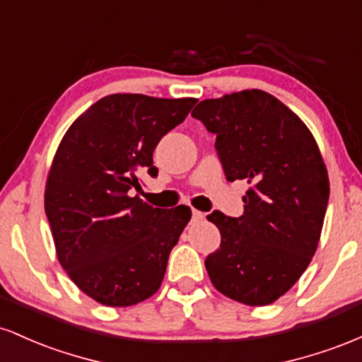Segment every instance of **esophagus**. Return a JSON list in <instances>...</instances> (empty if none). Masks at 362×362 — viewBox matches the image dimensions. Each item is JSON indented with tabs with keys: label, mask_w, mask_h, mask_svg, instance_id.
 <instances>
[{
	"label": "esophagus",
	"mask_w": 362,
	"mask_h": 362,
	"mask_svg": "<svg viewBox=\"0 0 362 362\" xmlns=\"http://www.w3.org/2000/svg\"><path fill=\"white\" fill-rule=\"evenodd\" d=\"M204 219V213H201V211L197 209H192V221L197 223V221H202Z\"/></svg>",
	"instance_id": "obj_1"
}]
</instances>
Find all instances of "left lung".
Here are the masks:
<instances>
[{
  "label": "left lung",
  "mask_w": 362,
  "mask_h": 362,
  "mask_svg": "<svg viewBox=\"0 0 362 362\" xmlns=\"http://www.w3.org/2000/svg\"><path fill=\"white\" fill-rule=\"evenodd\" d=\"M192 117L216 134L228 180L250 185L243 216H207L221 233L204 262L209 279L231 300L271 305L306 271L322 235L330 184L317 141L293 110L262 90L207 98Z\"/></svg>",
  "instance_id": "obj_1"
}]
</instances>
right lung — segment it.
I'll use <instances>...</instances> for the list:
<instances>
[{"mask_svg": "<svg viewBox=\"0 0 362 362\" xmlns=\"http://www.w3.org/2000/svg\"><path fill=\"white\" fill-rule=\"evenodd\" d=\"M195 102L114 93L83 112L61 139L45 182V214L57 260L91 300L132 306L160 289L192 213L153 207L132 192L141 173L156 177V144Z\"/></svg>", "mask_w": 362, "mask_h": 362, "instance_id": "obj_1", "label": "right lung"}]
</instances>
